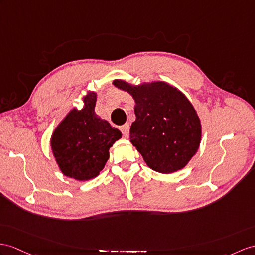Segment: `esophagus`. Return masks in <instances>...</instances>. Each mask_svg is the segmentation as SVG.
<instances>
[{
  "mask_svg": "<svg viewBox=\"0 0 255 255\" xmlns=\"http://www.w3.org/2000/svg\"><path fill=\"white\" fill-rule=\"evenodd\" d=\"M120 129H121V132H122L124 137H128V133H129V126H128V123L123 124V126L120 128Z\"/></svg>",
  "mask_w": 255,
  "mask_h": 255,
  "instance_id": "1",
  "label": "esophagus"
}]
</instances>
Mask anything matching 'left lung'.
I'll use <instances>...</instances> for the list:
<instances>
[{
    "label": "left lung",
    "instance_id": "left-lung-1",
    "mask_svg": "<svg viewBox=\"0 0 255 255\" xmlns=\"http://www.w3.org/2000/svg\"><path fill=\"white\" fill-rule=\"evenodd\" d=\"M113 84L134 99L136 119L129 141L146 164L162 174L184 169L199 149L202 135L201 121L189 99L164 81L135 85L116 79Z\"/></svg>",
    "mask_w": 255,
    "mask_h": 255
}]
</instances>
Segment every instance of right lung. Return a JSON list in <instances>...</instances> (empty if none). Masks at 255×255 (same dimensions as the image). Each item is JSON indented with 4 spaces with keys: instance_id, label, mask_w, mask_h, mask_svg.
Wrapping results in <instances>:
<instances>
[{
    "instance_id": "1",
    "label": "right lung",
    "mask_w": 255,
    "mask_h": 255,
    "mask_svg": "<svg viewBox=\"0 0 255 255\" xmlns=\"http://www.w3.org/2000/svg\"><path fill=\"white\" fill-rule=\"evenodd\" d=\"M82 101V109H70L51 136L52 153L60 172L79 182L99 175L110 147L122 137L119 129L95 114L96 92L88 91Z\"/></svg>"
}]
</instances>
